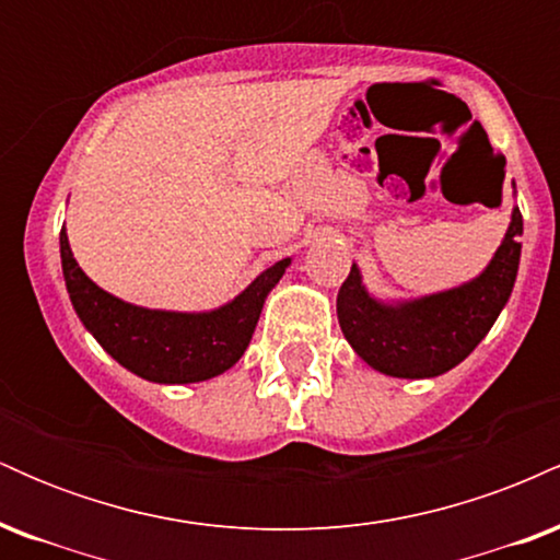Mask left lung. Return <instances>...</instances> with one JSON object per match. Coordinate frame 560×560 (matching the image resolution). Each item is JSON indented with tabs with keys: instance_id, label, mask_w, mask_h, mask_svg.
<instances>
[{
	"instance_id": "8db88e82",
	"label": "left lung",
	"mask_w": 560,
	"mask_h": 560,
	"mask_svg": "<svg viewBox=\"0 0 560 560\" xmlns=\"http://www.w3.org/2000/svg\"><path fill=\"white\" fill-rule=\"evenodd\" d=\"M524 221L513 208L498 253L477 279L419 300L384 302L363 287L352 262L339 287L337 316L352 350L371 369L397 378H429L455 369L474 352L516 284Z\"/></svg>"
}]
</instances>
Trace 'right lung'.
I'll use <instances>...</instances> for the list:
<instances>
[{
    "instance_id": "right-lung-1",
    "label": "right lung",
    "mask_w": 560,
    "mask_h": 560,
    "mask_svg": "<svg viewBox=\"0 0 560 560\" xmlns=\"http://www.w3.org/2000/svg\"><path fill=\"white\" fill-rule=\"evenodd\" d=\"M60 258L81 324L124 369L158 384L205 382L240 361L258 326L262 302L292 262H273L215 311L178 313L131 305L96 287L70 253L66 226L60 231Z\"/></svg>"
}]
</instances>
